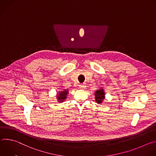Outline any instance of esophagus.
Wrapping results in <instances>:
<instances>
[{
	"mask_svg": "<svg viewBox=\"0 0 156 156\" xmlns=\"http://www.w3.org/2000/svg\"><path fill=\"white\" fill-rule=\"evenodd\" d=\"M86 87V85L84 84H81L80 85V89H84Z\"/></svg>",
	"mask_w": 156,
	"mask_h": 156,
	"instance_id": "obj_1",
	"label": "esophagus"
}]
</instances>
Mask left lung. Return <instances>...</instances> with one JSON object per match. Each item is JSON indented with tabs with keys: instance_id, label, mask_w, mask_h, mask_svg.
Wrapping results in <instances>:
<instances>
[{
	"instance_id": "1",
	"label": "left lung",
	"mask_w": 156,
	"mask_h": 156,
	"mask_svg": "<svg viewBox=\"0 0 156 156\" xmlns=\"http://www.w3.org/2000/svg\"><path fill=\"white\" fill-rule=\"evenodd\" d=\"M96 102L98 104H101L103 102V100L105 99V92L104 89L101 88L100 90L96 91L94 93Z\"/></svg>"
}]
</instances>
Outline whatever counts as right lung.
Segmentation results:
<instances>
[{
  "label": "right lung",
  "mask_w": 156,
  "mask_h": 156,
  "mask_svg": "<svg viewBox=\"0 0 156 156\" xmlns=\"http://www.w3.org/2000/svg\"><path fill=\"white\" fill-rule=\"evenodd\" d=\"M68 93H69L68 90H64L63 91H62L60 93H58V95H57V98L58 101L60 102H63L66 99V96H67Z\"/></svg>",
  "instance_id": "right-lung-1"
}]
</instances>
